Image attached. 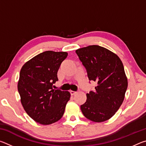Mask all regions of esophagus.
Instances as JSON below:
<instances>
[{
	"instance_id": "1",
	"label": "esophagus",
	"mask_w": 146,
	"mask_h": 146,
	"mask_svg": "<svg viewBox=\"0 0 146 146\" xmlns=\"http://www.w3.org/2000/svg\"><path fill=\"white\" fill-rule=\"evenodd\" d=\"M70 94H71V95H75V94H76V91H72V90H71L70 91Z\"/></svg>"
}]
</instances>
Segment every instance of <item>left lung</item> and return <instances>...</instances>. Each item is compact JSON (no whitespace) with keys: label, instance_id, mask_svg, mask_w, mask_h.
Returning a JSON list of instances; mask_svg holds the SVG:
<instances>
[{"label":"left lung","instance_id":"obj_1","mask_svg":"<svg viewBox=\"0 0 146 146\" xmlns=\"http://www.w3.org/2000/svg\"><path fill=\"white\" fill-rule=\"evenodd\" d=\"M76 53L87 71L90 80L96 82L95 91L86 94L87 100L80 106L86 118L102 122L111 118L124 99L127 78L120 58L103 47L89 46Z\"/></svg>","mask_w":146,"mask_h":146}]
</instances>
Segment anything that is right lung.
<instances>
[{
  "label": "right lung",
  "mask_w": 146,
  "mask_h": 146,
  "mask_svg": "<svg viewBox=\"0 0 146 146\" xmlns=\"http://www.w3.org/2000/svg\"><path fill=\"white\" fill-rule=\"evenodd\" d=\"M67 52L46 51L34 56L21 70L18 91L23 108L29 117L42 125L57 122L62 117L70 93L53 90L57 72Z\"/></svg>",
  "instance_id": "1"
}]
</instances>
